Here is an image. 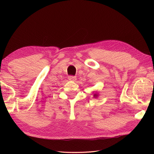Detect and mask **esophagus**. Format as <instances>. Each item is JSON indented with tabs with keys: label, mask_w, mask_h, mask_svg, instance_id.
Listing matches in <instances>:
<instances>
[{
	"label": "esophagus",
	"mask_w": 154,
	"mask_h": 154,
	"mask_svg": "<svg viewBox=\"0 0 154 154\" xmlns=\"http://www.w3.org/2000/svg\"><path fill=\"white\" fill-rule=\"evenodd\" d=\"M68 78H69V80L71 81H75L76 80V77L74 76H69L68 77Z\"/></svg>",
	"instance_id": "esophagus-1"
}]
</instances>
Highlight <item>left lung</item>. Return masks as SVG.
<instances>
[{
  "instance_id": "obj_1",
  "label": "left lung",
  "mask_w": 154,
  "mask_h": 154,
  "mask_svg": "<svg viewBox=\"0 0 154 154\" xmlns=\"http://www.w3.org/2000/svg\"><path fill=\"white\" fill-rule=\"evenodd\" d=\"M96 96V94H95V95H94V96Z\"/></svg>"
}]
</instances>
